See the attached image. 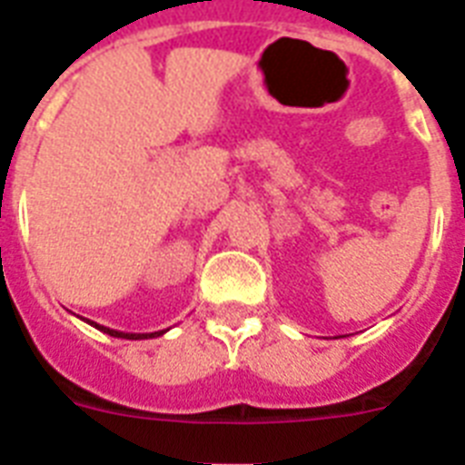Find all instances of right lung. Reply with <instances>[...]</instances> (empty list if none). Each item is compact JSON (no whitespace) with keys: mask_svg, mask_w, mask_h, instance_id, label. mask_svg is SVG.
Segmentation results:
<instances>
[{"mask_svg":"<svg viewBox=\"0 0 465 465\" xmlns=\"http://www.w3.org/2000/svg\"><path fill=\"white\" fill-rule=\"evenodd\" d=\"M86 323H91L94 328H98V331H104L105 335H113V338H125V340H147V338H159V335H163V332L168 331H156V332H123V331H113V328H105V325H98L94 323V321H86Z\"/></svg>","mask_w":465,"mask_h":465,"instance_id":"right-lung-1","label":"right lung"}]
</instances>
